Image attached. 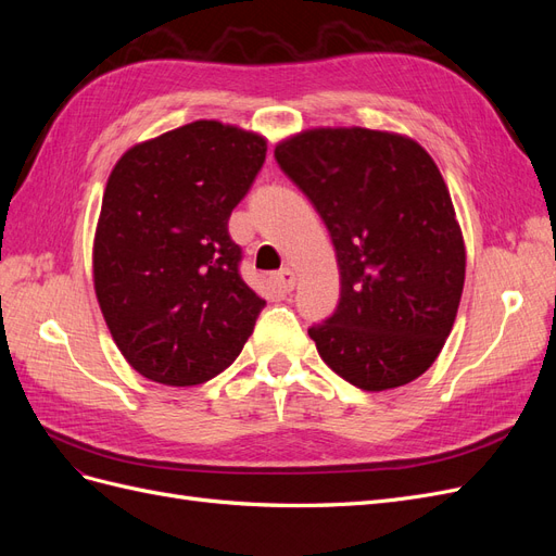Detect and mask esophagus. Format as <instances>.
Returning a JSON list of instances; mask_svg holds the SVG:
<instances>
[{
	"instance_id": "obj_1",
	"label": "esophagus",
	"mask_w": 556,
	"mask_h": 556,
	"mask_svg": "<svg viewBox=\"0 0 556 556\" xmlns=\"http://www.w3.org/2000/svg\"><path fill=\"white\" fill-rule=\"evenodd\" d=\"M274 282L278 285V288H280L282 292H290V290H294L296 274L292 271V268H280L278 274H274Z\"/></svg>"
}]
</instances>
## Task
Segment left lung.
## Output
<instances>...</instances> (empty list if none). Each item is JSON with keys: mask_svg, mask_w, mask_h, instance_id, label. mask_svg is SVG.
<instances>
[{"mask_svg": "<svg viewBox=\"0 0 556 556\" xmlns=\"http://www.w3.org/2000/svg\"><path fill=\"white\" fill-rule=\"evenodd\" d=\"M274 155L339 262V306L308 329L319 357L366 392L419 378L452 331L466 274L439 166L419 143L362 127L311 129Z\"/></svg>", "mask_w": 556, "mask_h": 556, "instance_id": "obj_1", "label": "left lung"}]
</instances>
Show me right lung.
Returning <instances> with one entry per match:
<instances>
[{
    "label": "right lung",
    "mask_w": 556,
    "mask_h": 556,
    "mask_svg": "<svg viewBox=\"0 0 556 556\" xmlns=\"http://www.w3.org/2000/svg\"><path fill=\"white\" fill-rule=\"evenodd\" d=\"M266 160L257 134L197 121L134 146L111 172L94 292L137 371L190 387L239 357L266 301L241 278L229 215Z\"/></svg>",
    "instance_id": "obj_1"
}]
</instances>
